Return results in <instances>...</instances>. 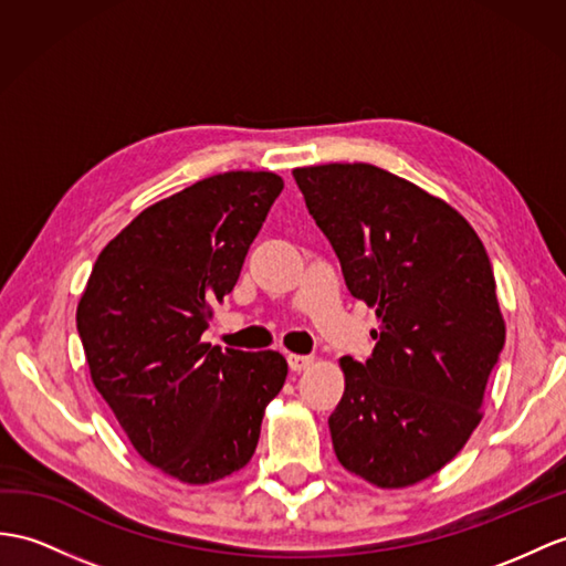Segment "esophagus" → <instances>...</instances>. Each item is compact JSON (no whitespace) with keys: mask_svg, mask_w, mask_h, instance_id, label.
I'll return each instance as SVG.
<instances>
[{"mask_svg":"<svg viewBox=\"0 0 566 566\" xmlns=\"http://www.w3.org/2000/svg\"><path fill=\"white\" fill-rule=\"evenodd\" d=\"M314 363L312 355H287V365H291L293 371H302V369H310Z\"/></svg>","mask_w":566,"mask_h":566,"instance_id":"esophagus-1","label":"esophagus"}]
</instances>
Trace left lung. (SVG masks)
Here are the masks:
<instances>
[{
    "mask_svg": "<svg viewBox=\"0 0 566 566\" xmlns=\"http://www.w3.org/2000/svg\"><path fill=\"white\" fill-rule=\"evenodd\" d=\"M293 177L350 295L379 319L365 363L340 357L334 451L371 485H416L482 418L506 336L490 256L459 211L377 165L328 163Z\"/></svg>",
    "mask_w": 566,
    "mask_h": 566,
    "instance_id": "obj_1",
    "label": "left lung"
}]
</instances>
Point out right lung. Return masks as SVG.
Returning a JSON list of instances; mask_svg holds the SVG:
<instances>
[{"label":"right lung","instance_id":"1","mask_svg":"<svg viewBox=\"0 0 566 566\" xmlns=\"http://www.w3.org/2000/svg\"><path fill=\"white\" fill-rule=\"evenodd\" d=\"M283 179L206 177L136 216L101 252L76 310L91 379L142 457L189 485L250 463L283 389L281 353L201 343Z\"/></svg>","mask_w":566,"mask_h":566}]
</instances>
